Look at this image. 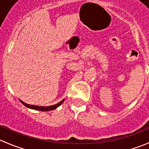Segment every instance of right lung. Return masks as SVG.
<instances>
[{"instance_id": "add662e5", "label": "right lung", "mask_w": 149, "mask_h": 149, "mask_svg": "<svg viewBox=\"0 0 149 149\" xmlns=\"http://www.w3.org/2000/svg\"><path fill=\"white\" fill-rule=\"evenodd\" d=\"M19 101L21 102V103L23 104L25 107H26L29 108V109H34V110H39V111H42V112H47V111H49V110H53V109H55L56 108H58V107L61 106V104L63 102L64 100H63L62 101L60 102L59 103L56 104L54 105H51V106H47V107H40V106H36V105H31V104H26L25 102H24L23 101H22L21 100H19Z\"/></svg>"}]
</instances>
